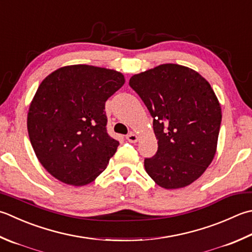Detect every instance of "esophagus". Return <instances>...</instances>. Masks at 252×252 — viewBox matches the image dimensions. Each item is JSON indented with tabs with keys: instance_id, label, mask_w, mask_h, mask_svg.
Here are the masks:
<instances>
[{
	"instance_id": "1",
	"label": "esophagus",
	"mask_w": 252,
	"mask_h": 252,
	"mask_svg": "<svg viewBox=\"0 0 252 252\" xmlns=\"http://www.w3.org/2000/svg\"><path fill=\"white\" fill-rule=\"evenodd\" d=\"M126 140L129 141V142H131V143H135L137 141V135L134 134V133H133V132H130L129 134L126 135Z\"/></svg>"
}]
</instances>
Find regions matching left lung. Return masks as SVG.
Segmentation results:
<instances>
[{"label": "left lung", "instance_id": "1", "mask_svg": "<svg viewBox=\"0 0 252 252\" xmlns=\"http://www.w3.org/2000/svg\"><path fill=\"white\" fill-rule=\"evenodd\" d=\"M129 85L149 109L158 150L145 170L165 189L189 186L214 158L221 110L209 82L178 64L135 74Z\"/></svg>", "mask_w": 252, "mask_h": 252}]
</instances>
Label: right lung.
<instances>
[{"label": "right lung", "instance_id": "1", "mask_svg": "<svg viewBox=\"0 0 252 252\" xmlns=\"http://www.w3.org/2000/svg\"><path fill=\"white\" fill-rule=\"evenodd\" d=\"M125 82L120 72L85 64L59 68L41 82L27 129L37 158L54 178L85 186L106 169L119 142L107 132L105 103Z\"/></svg>", "mask_w": 252, "mask_h": 252}]
</instances>
